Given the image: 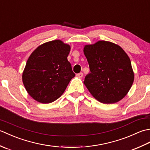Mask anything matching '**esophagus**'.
<instances>
[{
	"label": "esophagus",
	"mask_w": 150,
	"mask_h": 150,
	"mask_svg": "<svg viewBox=\"0 0 150 150\" xmlns=\"http://www.w3.org/2000/svg\"><path fill=\"white\" fill-rule=\"evenodd\" d=\"M82 76H83V73H79L78 74H77V77L79 78H82Z\"/></svg>",
	"instance_id": "obj_1"
}]
</instances>
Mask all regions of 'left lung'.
Returning a JSON list of instances; mask_svg holds the SVG:
<instances>
[{
	"mask_svg": "<svg viewBox=\"0 0 150 150\" xmlns=\"http://www.w3.org/2000/svg\"><path fill=\"white\" fill-rule=\"evenodd\" d=\"M83 51L91 71L84 84L92 96L103 104L122 100L134 81L127 53L119 45L106 40L85 45Z\"/></svg>",
	"mask_w": 150,
	"mask_h": 150,
	"instance_id": "obj_1",
	"label": "left lung"
}]
</instances>
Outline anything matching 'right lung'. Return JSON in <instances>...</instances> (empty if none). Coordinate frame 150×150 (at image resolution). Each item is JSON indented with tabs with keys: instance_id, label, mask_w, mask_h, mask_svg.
<instances>
[{
	"instance_id": "right-lung-1",
	"label": "right lung",
	"mask_w": 150,
	"mask_h": 150,
	"mask_svg": "<svg viewBox=\"0 0 150 150\" xmlns=\"http://www.w3.org/2000/svg\"><path fill=\"white\" fill-rule=\"evenodd\" d=\"M71 47L60 40L38 46L28 58L22 73L25 88L34 100L53 103L61 96L75 77L68 57Z\"/></svg>"
}]
</instances>
